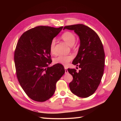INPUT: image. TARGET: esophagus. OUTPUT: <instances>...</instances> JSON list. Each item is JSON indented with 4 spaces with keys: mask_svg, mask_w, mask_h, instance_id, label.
Instances as JSON below:
<instances>
[{
    "mask_svg": "<svg viewBox=\"0 0 121 121\" xmlns=\"http://www.w3.org/2000/svg\"><path fill=\"white\" fill-rule=\"evenodd\" d=\"M65 74H67L68 73V69H67V67H65Z\"/></svg>",
    "mask_w": 121,
    "mask_h": 121,
    "instance_id": "1",
    "label": "esophagus"
}]
</instances>
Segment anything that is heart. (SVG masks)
<instances>
[{
  "label": "heart",
  "instance_id": "heart-1",
  "mask_svg": "<svg viewBox=\"0 0 121 121\" xmlns=\"http://www.w3.org/2000/svg\"><path fill=\"white\" fill-rule=\"evenodd\" d=\"M61 38L69 46H72L74 44L76 41L75 35L71 32H65L62 35ZM55 44L56 40L53 39L50 44V51L52 54H55ZM73 58L72 56H63L60 55L54 59L55 63L60 64L64 65H67Z\"/></svg>",
  "mask_w": 121,
  "mask_h": 121
}]
</instances>
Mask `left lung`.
<instances>
[{
	"label": "left lung",
	"mask_w": 121,
	"mask_h": 121,
	"mask_svg": "<svg viewBox=\"0 0 121 121\" xmlns=\"http://www.w3.org/2000/svg\"><path fill=\"white\" fill-rule=\"evenodd\" d=\"M73 30L78 35L80 45L78 52L72 64L81 69L68 71L73 77L69 83L73 93L80 97L86 98L96 90L104 74L105 54L101 40L92 29L83 24L67 26L65 29Z\"/></svg>",
	"instance_id": "8db88e82"
}]
</instances>
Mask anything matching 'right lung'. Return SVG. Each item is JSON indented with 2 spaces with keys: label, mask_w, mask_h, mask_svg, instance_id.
<instances>
[{
  "label": "right lung",
  "mask_w": 121,
  "mask_h": 121,
  "mask_svg": "<svg viewBox=\"0 0 121 121\" xmlns=\"http://www.w3.org/2000/svg\"><path fill=\"white\" fill-rule=\"evenodd\" d=\"M63 27L40 26L25 32L17 44L14 55L18 81L32 100L43 102L52 97L56 83L65 72L63 65L52 63L50 44Z\"/></svg>",
  "instance_id": "obj_1"
}]
</instances>
